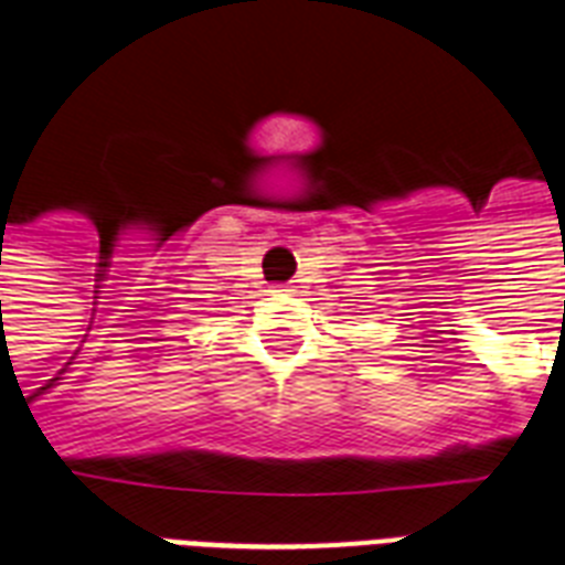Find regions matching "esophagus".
<instances>
[{"label": "esophagus", "mask_w": 565, "mask_h": 565, "mask_svg": "<svg viewBox=\"0 0 565 565\" xmlns=\"http://www.w3.org/2000/svg\"><path fill=\"white\" fill-rule=\"evenodd\" d=\"M281 294H290V290H287V287H281Z\"/></svg>", "instance_id": "obj_1"}]
</instances>
